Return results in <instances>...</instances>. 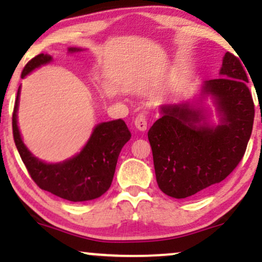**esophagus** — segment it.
I'll list each match as a JSON object with an SVG mask.
<instances>
[{"instance_id":"obj_1","label":"esophagus","mask_w":262,"mask_h":262,"mask_svg":"<svg viewBox=\"0 0 262 262\" xmlns=\"http://www.w3.org/2000/svg\"><path fill=\"white\" fill-rule=\"evenodd\" d=\"M134 125L135 128H138L139 130H146L148 128V119H146V116L144 113H139L134 119Z\"/></svg>"}]
</instances>
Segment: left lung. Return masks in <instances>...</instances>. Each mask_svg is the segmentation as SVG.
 <instances>
[{"label":"left lung","instance_id":"1","mask_svg":"<svg viewBox=\"0 0 262 262\" xmlns=\"http://www.w3.org/2000/svg\"><path fill=\"white\" fill-rule=\"evenodd\" d=\"M219 74L204 82L203 92L214 97L221 124L210 127L202 111L183 103L162 106L161 118L149 129L156 181L167 196L202 193L229 176L245 154L255 116L248 75L231 53H225Z\"/></svg>","mask_w":262,"mask_h":262}]
</instances>
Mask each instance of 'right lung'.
<instances>
[{
    "instance_id": "obj_1",
    "label": "right lung",
    "mask_w": 262,
    "mask_h": 262,
    "mask_svg": "<svg viewBox=\"0 0 262 262\" xmlns=\"http://www.w3.org/2000/svg\"><path fill=\"white\" fill-rule=\"evenodd\" d=\"M70 52H77L70 48ZM52 61V56L39 54L27 62L22 77L40 65ZM18 89L12 116L13 139L20 159L25 162L32 180L44 191L71 202H83L101 197L112 183L119 152L132 134L122 119L104 122L93 129L85 148L74 158L59 164H45L33 156L23 144L17 125V110L19 100Z\"/></svg>"
}]
</instances>
